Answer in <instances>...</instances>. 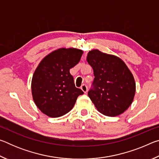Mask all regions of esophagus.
Instances as JSON below:
<instances>
[{
  "instance_id": "34e87169",
  "label": "esophagus",
  "mask_w": 159,
  "mask_h": 159,
  "mask_svg": "<svg viewBox=\"0 0 159 159\" xmlns=\"http://www.w3.org/2000/svg\"><path fill=\"white\" fill-rule=\"evenodd\" d=\"M80 89H81L85 93H87V90H88L87 85H86L85 84H83L81 85V87H80Z\"/></svg>"
}]
</instances>
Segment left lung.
Wrapping results in <instances>:
<instances>
[{"instance_id":"obj_1","label":"left lung","mask_w":159,"mask_h":159,"mask_svg":"<svg viewBox=\"0 0 159 159\" xmlns=\"http://www.w3.org/2000/svg\"><path fill=\"white\" fill-rule=\"evenodd\" d=\"M87 61L92 66L94 79L88 95L102 114L116 116L133 102L135 82L122 60L98 50L90 51Z\"/></svg>"}]
</instances>
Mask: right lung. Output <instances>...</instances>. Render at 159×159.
Returning <instances> with one entry per match:
<instances>
[{
    "label": "right lung",
    "instance_id": "1",
    "mask_svg": "<svg viewBox=\"0 0 159 159\" xmlns=\"http://www.w3.org/2000/svg\"><path fill=\"white\" fill-rule=\"evenodd\" d=\"M83 52L76 48H60L47 55L35 71L31 81L34 101L43 114L57 118L73 108L83 95L76 88L69 69L79 62Z\"/></svg>",
    "mask_w": 159,
    "mask_h": 159
}]
</instances>
